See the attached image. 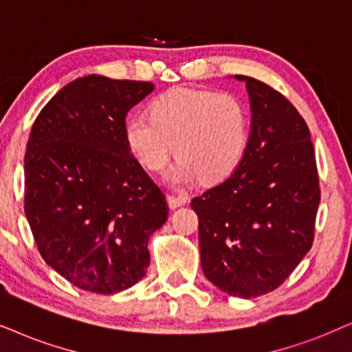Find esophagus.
<instances>
[{"label": "esophagus", "mask_w": 352, "mask_h": 352, "mask_svg": "<svg viewBox=\"0 0 352 352\" xmlns=\"http://www.w3.org/2000/svg\"><path fill=\"white\" fill-rule=\"evenodd\" d=\"M167 203H168V208H170V209H177V208L184 206V204L186 203V198L185 197H175V195H168Z\"/></svg>", "instance_id": "esophagus-1"}]
</instances>
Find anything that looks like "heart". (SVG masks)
Returning a JSON list of instances; mask_svg holds the SVG:
<instances>
[{
  "label": "heart",
  "mask_w": 352,
  "mask_h": 352,
  "mask_svg": "<svg viewBox=\"0 0 352 352\" xmlns=\"http://www.w3.org/2000/svg\"><path fill=\"white\" fill-rule=\"evenodd\" d=\"M124 141L149 170L170 161L175 144L179 161L168 180L214 182L237 167L247 146V113L237 97L226 92L172 87L157 96L148 115H131Z\"/></svg>",
  "instance_id": "heart-1"
}]
</instances>
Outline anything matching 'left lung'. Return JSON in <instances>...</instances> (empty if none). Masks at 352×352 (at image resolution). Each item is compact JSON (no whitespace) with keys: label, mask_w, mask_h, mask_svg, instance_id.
<instances>
[{"label":"left lung","mask_w":352,"mask_h":352,"mask_svg":"<svg viewBox=\"0 0 352 352\" xmlns=\"http://www.w3.org/2000/svg\"><path fill=\"white\" fill-rule=\"evenodd\" d=\"M235 79L245 82L252 110L242 161L191 208L204 276L229 296L252 299L281 286L310 250L320 186L296 107L255 78Z\"/></svg>","instance_id":"8db88e82"}]
</instances>
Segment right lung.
Listing matches in <instances>:
<instances>
[{
    "label": "right lung",
    "mask_w": 352,
    "mask_h": 352,
    "mask_svg": "<svg viewBox=\"0 0 352 352\" xmlns=\"http://www.w3.org/2000/svg\"><path fill=\"white\" fill-rule=\"evenodd\" d=\"M153 82L89 74L35 118L24 157V209L40 255L79 289L115 294L144 278L164 193L124 141L126 113Z\"/></svg>",
    "instance_id": "obj_1"
}]
</instances>
